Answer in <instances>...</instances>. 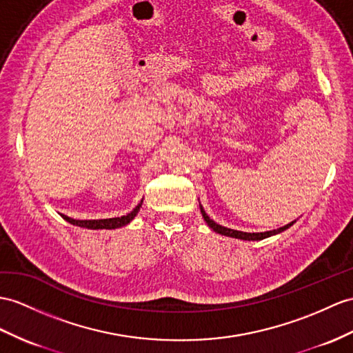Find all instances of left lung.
<instances>
[{"mask_svg": "<svg viewBox=\"0 0 353 353\" xmlns=\"http://www.w3.org/2000/svg\"><path fill=\"white\" fill-rule=\"evenodd\" d=\"M199 208H201V212H202V217L203 220L206 221V225H208L214 232H217V234L220 235H225V236H230V238H236V239H243V241H261V239H265V238H270L272 235H279L281 234L283 230L289 229L294 223H296V220L290 221L289 225L283 226V228H279V229H274V230H266V232H253V234H250V232H241V230H234V229H229V228H225L219 225V223L214 221L212 219H210L208 214L205 212L203 206L201 205L199 202Z\"/></svg>", "mask_w": 353, "mask_h": 353, "instance_id": "8db88e82", "label": "left lung"}]
</instances>
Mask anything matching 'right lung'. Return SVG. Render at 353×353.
Returning a JSON list of instances; mask_svg holds the SVG:
<instances>
[{"label":"right lung","mask_w":353,"mask_h":353,"mask_svg":"<svg viewBox=\"0 0 353 353\" xmlns=\"http://www.w3.org/2000/svg\"><path fill=\"white\" fill-rule=\"evenodd\" d=\"M142 202L143 199L137 203L136 208L133 211H130L128 214H125V216H121V217H114V219H100V220H76V219H72L68 216H64V214H61V217L72 223L73 226H79V228H85V229H92V230H97V229H118V228H123L125 225H128L136 216L137 212H139L141 206H142Z\"/></svg>","instance_id":"add662e5"}]
</instances>
